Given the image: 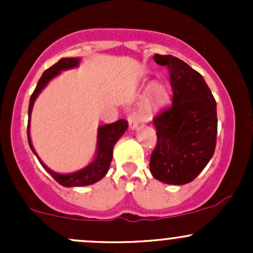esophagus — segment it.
Masks as SVG:
<instances>
[{
	"instance_id": "1",
	"label": "esophagus",
	"mask_w": 253,
	"mask_h": 253,
	"mask_svg": "<svg viewBox=\"0 0 253 253\" xmlns=\"http://www.w3.org/2000/svg\"><path fill=\"white\" fill-rule=\"evenodd\" d=\"M142 121H143V117L139 114H137V112H133L132 115H129L128 124H129V127H131V128H136V127L138 126Z\"/></svg>"
}]
</instances>
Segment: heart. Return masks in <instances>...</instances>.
<instances>
[{"instance_id": "obj_1", "label": "heart", "mask_w": 253, "mask_h": 253, "mask_svg": "<svg viewBox=\"0 0 253 253\" xmlns=\"http://www.w3.org/2000/svg\"><path fill=\"white\" fill-rule=\"evenodd\" d=\"M150 94L155 101H163L165 99V90L162 85H153L150 88Z\"/></svg>"}]
</instances>
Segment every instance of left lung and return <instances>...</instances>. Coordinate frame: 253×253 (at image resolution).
<instances>
[{"label": "left lung", "mask_w": 253, "mask_h": 253, "mask_svg": "<svg viewBox=\"0 0 253 253\" xmlns=\"http://www.w3.org/2000/svg\"><path fill=\"white\" fill-rule=\"evenodd\" d=\"M154 61L169 71L172 104L153 120L157 145L149 169L162 182L185 185L197 177L215 150V99L202 76L182 60L157 53Z\"/></svg>", "instance_id": "left-lung-1"}]
</instances>
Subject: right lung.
Listing matches in <instances>:
<instances>
[{
  "instance_id": "right-lung-1",
  "label": "right lung",
  "mask_w": 253,
  "mask_h": 253,
  "mask_svg": "<svg viewBox=\"0 0 253 253\" xmlns=\"http://www.w3.org/2000/svg\"><path fill=\"white\" fill-rule=\"evenodd\" d=\"M79 60L78 58L71 57V58H62V60L58 61L57 63H55L53 66H51L50 68H47L44 73H42V78L39 79L37 84V88L33 91L32 96H30L29 101V109H28V115H29V119H28V127H27V133H28V142H29L30 148H32L33 152L35 153L34 148L32 145V141H30L29 136V125H30V114H32L33 105H34V101L37 99L38 94L42 90L45 85L47 84V82L51 78L55 77L56 75H58V72L62 70H67V68L76 67L78 65ZM128 127V122L126 120H119V121H115L112 124L104 125V126L99 127V133H98V154H96L95 160H94L91 164H89L88 167L84 168L83 170H79L77 172H73V174L68 175H61L57 172L51 171L48 168L45 167L42 164V160L39 159L40 164L44 167V169L57 181L60 185L66 186V187H73V186H88L91 183H95L96 181L101 180L104 176L108 172L109 167H110V163L112 159V148H114L115 143L117 142V139L125 133V131Z\"/></svg>"
}]
</instances>
